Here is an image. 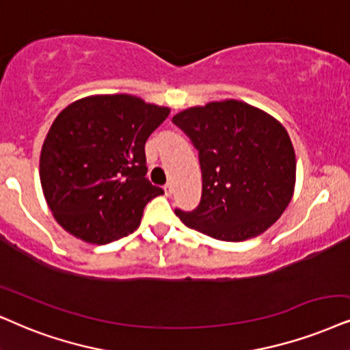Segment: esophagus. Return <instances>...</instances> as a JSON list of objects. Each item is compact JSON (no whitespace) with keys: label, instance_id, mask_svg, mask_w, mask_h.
<instances>
[{"label":"esophagus","instance_id":"obj_1","mask_svg":"<svg viewBox=\"0 0 350 350\" xmlns=\"http://www.w3.org/2000/svg\"><path fill=\"white\" fill-rule=\"evenodd\" d=\"M163 189H165V193L167 197H171L174 193V185H172V183H167Z\"/></svg>","mask_w":350,"mask_h":350}]
</instances>
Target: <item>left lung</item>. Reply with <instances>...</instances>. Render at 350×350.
Wrapping results in <instances>:
<instances>
[{
  "label": "left lung",
  "mask_w": 350,
  "mask_h": 350,
  "mask_svg": "<svg viewBox=\"0 0 350 350\" xmlns=\"http://www.w3.org/2000/svg\"><path fill=\"white\" fill-rule=\"evenodd\" d=\"M198 150L202 200L176 215L185 226L226 242L263 234L289 205L295 152L284 126L239 100L210 101L172 118Z\"/></svg>",
  "instance_id": "8db88e82"
}]
</instances>
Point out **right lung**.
<instances>
[{"label":"right lung","instance_id":"add662e5","mask_svg":"<svg viewBox=\"0 0 350 350\" xmlns=\"http://www.w3.org/2000/svg\"><path fill=\"white\" fill-rule=\"evenodd\" d=\"M167 106L127 94L92 95L57 114L40 154V183L61 228L103 245L134 232L163 189L145 178V142Z\"/></svg>","mask_w":350,"mask_h":350}]
</instances>
